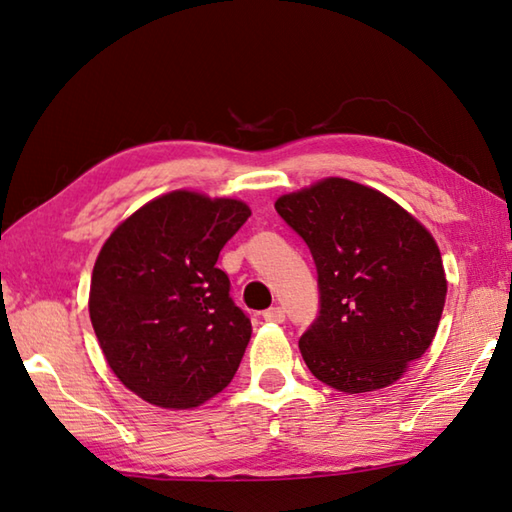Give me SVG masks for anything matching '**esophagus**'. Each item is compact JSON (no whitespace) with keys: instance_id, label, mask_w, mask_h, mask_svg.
Returning a JSON list of instances; mask_svg holds the SVG:
<instances>
[{"instance_id":"1","label":"esophagus","mask_w":512,"mask_h":512,"mask_svg":"<svg viewBox=\"0 0 512 512\" xmlns=\"http://www.w3.org/2000/svg\"><path fill=\"white\" fill-rule=\"evenodd\" d=\"M284 317H286V313H284V308H279V306H275V308H268V310H264V319H266V322H273V324H282V322H284Z\"/></svg>"}]
</instances>
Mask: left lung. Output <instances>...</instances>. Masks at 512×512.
<instances>
[{"mask_svg":"<svg viewBox=\"0 0 512 512\" xmlns=\"http://www.w3.org/2000/svg\"><path fill=\"white\" fill-rule=\"evenodd\" d=\"M313 253L319 317L299 339L306 366L342 393L402 379L433 344L446 302L428 228L379 190L326 177L275 202Z\"/></svg>","mask_w":512,"mask_h":512,"instance_id":"8db88e82","label":"left lung"}]
</instances>
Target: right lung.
Wrapping results in <instances>:
<instances>
[{"label": "right lung", "instance_id": "1", "mask_svg": "<svg viewBox=\"0 0 512 512\" xmlns=\"http://www.w3.org/2000/svg\"><path fill=\"white\" fill-rule=\"evenodd\" d=\"M248 217L242 199L182 188L137 208L99 250L90 322L110 370L144 402L190 410L235 377L253 328L215 264Z\"/></svg>", "mask_w": 512, "mask_h": 512}]
</instances>
